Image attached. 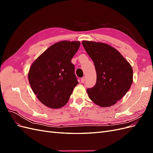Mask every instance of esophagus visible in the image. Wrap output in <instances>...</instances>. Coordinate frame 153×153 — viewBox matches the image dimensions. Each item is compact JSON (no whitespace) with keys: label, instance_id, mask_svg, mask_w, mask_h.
Wrapping results in <instances>:
<instances>
[{"label":"esophagus","instance_id":"34e87169","mask_svg":"<svg viewBox=\"0 0 153 153\" xmlns=\"http://www.w3.org/2000/svg\"><path fill=\"white\" fill-rule=\"evenodd\" d=\"M85 76H84V77H82V78H81V83H84L85 82Z\"/></svg>","mask_w":153,"mask_h":153}]
</instances>
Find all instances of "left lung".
I'll list each match as a JSON object with an SVG mask.
<instances>
[{"label":"left lung","instance_id":"obj_1","mask_svg":"<svg viewBox=\"0 0 153 153\" xmlns=\"http://www.w3.org/2000/svg\"><path fill=\"white\" fill-rule=\"evenodd\" d=\"M93 61L97 78L95 85L87 89L89 98L101 107L112 106L126 94L133 82L131 66L118 51L101 42L83 41Z\"/></svg>","mask_w":153,"mask_h":153}]
</instances>
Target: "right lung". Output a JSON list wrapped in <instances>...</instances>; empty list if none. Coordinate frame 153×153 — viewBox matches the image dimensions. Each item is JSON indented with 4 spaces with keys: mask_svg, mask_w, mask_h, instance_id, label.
Segmentation results:
<instances>
[{
    "mask_svg": "<svg viewBox=\"0 0 153 153\" xmlns=\"http://www.w3.org/2000/svg\"><path fill=\"white\" fill-rule=\"evenodd\" d=\"M80 41H62L52 45L32 64L28 79L34 93L50 108L65 105L78 84L71 59Z\"/></svg>",
    "mask_w": 153,
    "mask_h": 153,
    "instance_id": "1",
    "label": "right lung"
}]
</instances>
